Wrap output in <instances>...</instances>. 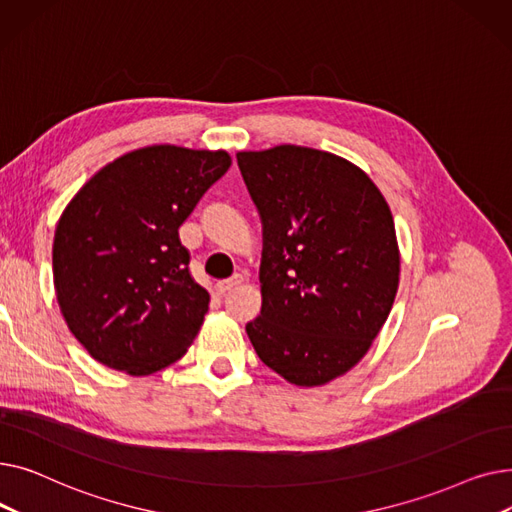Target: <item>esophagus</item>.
<instances>
[{
    "label": "esophagus",
    "mask_w": 512,
    "mask_h": 512,
    "mask_svg": "<svg viewBox=\"0 0 512 512\" xmlns=\"http://www.w3.org/2000/svg\"><path fill=\"white\" fill-rule=\"evenodd\" d=\"M238 284H242V274H234L232 278H228V280H222V282H218V284H215V290H218L220 294H224V292H228V290L236 288Z\"/></svg>",
    "instance_id": "34e87169"
}]
</instances>
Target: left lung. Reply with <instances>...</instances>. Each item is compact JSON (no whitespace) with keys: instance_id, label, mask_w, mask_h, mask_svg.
<instances>
[{"instance_id":"left-lung-1","label":"left lung","mask_w":512,"mask_h":512,"mask_svg":"<svg viewBox=\"0 0 512 512\" xmlns=\"http://www.w3.org/2000/svg\"><path fill=\"white\" fill-rule=\"evenodd\" d=\"M236 159L263 224L261 313L247 334L286 382L324 386L365 357L390 315L400 274L390 207L328 151L278 145Z\"/></svg>"}]
</instances>
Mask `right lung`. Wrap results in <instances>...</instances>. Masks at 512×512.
<instances>
[{
	"instance_id": "add662e5",
	"label": "right lung",
	"mask_w": 512,
	"mask_h": 512,
	"mask_svg": "<svg viewBox=\"0 0 512 512\" xmlns=\"http://www.w3.org/2000/svg\"><path fill=\"white\" fill-rule=\"evenodd\" d=\"M232 164L226 151L151 145L101 168L66 205L53 238L62 315L87 353L149 375L178 361L209 309L178 228Z\"/></svg>"
}]
</instances>
